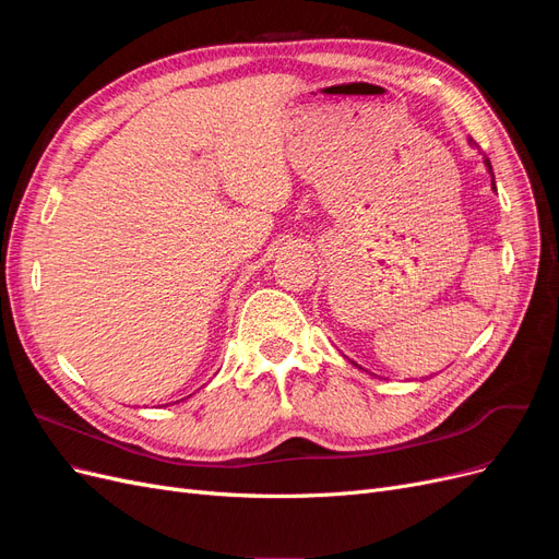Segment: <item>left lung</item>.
I'll list each match as a JSON object with an SVG mask.
<instances>
[{"instance_id": "8db88e82", "label": "left lung", "mask_w": 559, "mask_h": 559, "mask_svg": "<svg viewBox=\"0 0 559 559\" xmlns=\"http://www.w3.org/2000/svg\"><path fill=\"white\" fill-rule=\"evenodd\" d=\"M473 142V140H471ZM487 167H489V170H492V165H489V160H487ZM492 186H495V181H492Z\"/></svg>"}]
</instances>
